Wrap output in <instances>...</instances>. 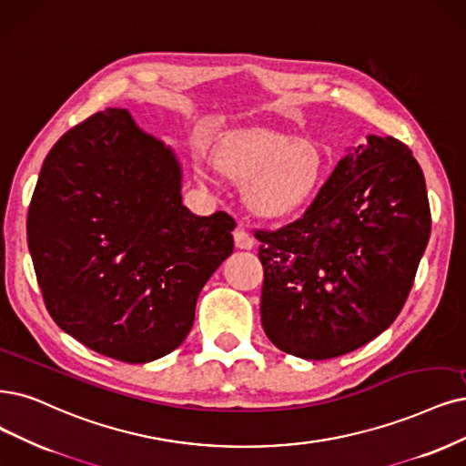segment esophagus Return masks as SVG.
Returning <instances> with one entry per match:
<instances>
[{"label": "esophagus", "mask_w": 466, "mask_h": 466, "mask_svg": "<svg viewBox=\"0 0 466 466\" xmlns=\"http://www.w3.org/2000/svg\"><path fill=\"white\" fill-rule=\"evenodd\" d=\"M234 244L238 249H253L255 242L244 227H238L234 232Z\"/></svg>", "instance_id": "esophagus-1"}]
</instances>
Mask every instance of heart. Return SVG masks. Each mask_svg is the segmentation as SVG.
Masks as SVG:
<instances>
[{
	"label": "heart",
	"mask_w": 466,
	"mask_h": 466,
	"mask_svg": "<svg viewBox=\"0 0 466 466\" xmlns=\"http://www.w3.org/2000/svg\"><path fill=\"white\" fill-rule=\"evenodd\" d=\"M217 167L232 180L246 182L244 201L261 218H282L311 199L324 177V155L307 140L239 130L215 155Z\"/></svg>",
	"instance_id": "b5f03b06"
}]
</instances>
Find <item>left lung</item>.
<instances>
[{"mask_svg": "<svg viewBox=\"0 0 466 466\" xmlns=\"http://www.w3.org/2000/svg\"><path fill=\"white\" fill-rule=\"evenodd\" d=\"M430 224L424 175L405 144L370 134L348 147L299 220L257 232L268 339L322 360L382 334L405 305Z\"/></svg>", "mask_w": 466, "mask_h": 466, "instance_id": "8db88e82", "label": "left lung"}]
</instances>
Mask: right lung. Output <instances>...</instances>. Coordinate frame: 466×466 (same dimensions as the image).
I'll list each match as a JSON object with an SVG mask.
<instances>
[{"instance_id":"add662e5","label":"right lung","mask_w":466,"mask_h":466,"mask_svg":"<svg viewBox=\"0 0 466 466\" xmlns=\"http://www.w3.org/2000/svg\"><path fill=\"white\" fill-rule=\"evenodd\" d=\"M175 149L127 109L86 118L51 147L26 234L47 311L86 348L125 363L175 351L205 282L234 251L227 213L182 205Z\"/></svg>"}]
</instances>
